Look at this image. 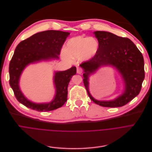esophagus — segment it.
<instances>
[{
  "label": "esophagus",
  "instance_id": "obj_1",
  "mask_svg": "<svg viewBox=\"0 0 152 152\" xmlns=\"http://www.w3.org/2000/svg\"><path fill=\"white\" fill-rule=\"evenodd\" d=\"M77 72L78 74H81L83 72V69L80 68H77Z\"/></svg>",
  "mask_w": 152,
  "mask_h": 152
}]
</instances>
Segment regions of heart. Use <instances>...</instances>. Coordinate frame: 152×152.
<instances>
[{
	"label": "heart",
	"mask_w": 152,
	"mask_h": 152,
	"mask_svg": "<svg viewBox=\"0 0 152 152\" xmlns=\"http://www.w3.org/2000/svg\"><path fill=\"white\" fill-rule=\"evenodd\" d=\"M99 49V42L94 37L79 35L71 38L66 44V51L69 56L87 61L93 58Z\"/></svg>",
	"instance_id": "1"
}]
</instances>
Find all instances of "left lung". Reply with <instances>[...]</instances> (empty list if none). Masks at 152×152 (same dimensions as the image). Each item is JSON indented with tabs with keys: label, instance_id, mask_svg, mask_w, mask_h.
I'll use <instances>...</instances> for the list:
<instances>
[{
	"label": "left lung",
	"instance_id": "1",
	"mask_svg": "<svg viewBox=\"0 0 152 152\" xmlns=\"http://www.w3.org/2000/svg\"><path fill=\"white\" fill-rule=\"evenodd\" d=\"M94 34L98 40V51L93 58L80 65L84 71L83 83L87 92L91 100L98 105L112 108L122 107L140 92L145 77L143 56L129 38L118 37L104 31H96ZM103 66L115 67L125 82L124 92L113 101L96 100L88 90V76Z\"/></svg>",
	"mask_w": 152,
	"mask_h": 152
}]
</instances>
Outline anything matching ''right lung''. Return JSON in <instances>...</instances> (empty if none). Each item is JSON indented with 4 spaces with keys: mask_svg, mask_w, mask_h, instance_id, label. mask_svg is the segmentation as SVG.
Masks as SVG:
<instances>
[{
    "mask_svg": "<svg viewBox=\"0 0 152 152\" xmlns=\"http://www.w3.org/2000/svg\"><path fill=\"white\" fill-rule=\"evenodd\" d=\"M69 34L59 30H47L34 34L17 46L10 63V84L17 99L26 107L38 111H48L61 107L66 102L68 86L71 78L76 74L75 66L55 72L56 95L50 103L36 104L26 99L20 89L19 79L23 69L30 64L58 58L62 47Z\"/></svg>",
    "mask_w": 152,
    "mask_h": 152,
    "instance_id": "obj_1",
    "label": "right lung"
}]
</instances>
